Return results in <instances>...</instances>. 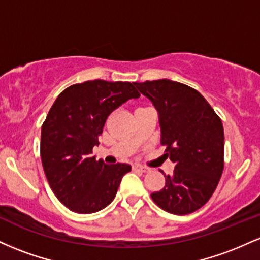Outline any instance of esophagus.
<instances>
[{
    "label": "esophagus",
    "mask_w": 260,
    "mask_h": 260,
    "mask_svg": "<svg viewBox=\"0 0 260 260\" xmlns=\"http://www.w3.org/2000/svg\"><path fill=\"white\" fill-rule=\"evenodd\" d=\"M133 170L134 171H139V172H148L149 169L144 168V166L142 165H133Z\"/></svg>",
    "instance_id": "34e87169"
}]
</instances>
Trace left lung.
I'll return each instance as SVG.
<instances>
[{"label": "left lung", "instance_id": "8db88e82", "mask_svg": "<svg viewBox=\"0 0 260 260\" xmlns=\"http://www.w3.org/2000/svg\"><path fill=\"white\" fill-rule=\"evenodd\" d=\"M159 112L161 144L174 175L151 193L157 207L176 215L198 210L216 189L223 170V127L204 96L170 79L133 83Z\"/></svg>", "mask_w": 260, "mask_h": 260}]
</instances>
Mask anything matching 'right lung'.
Returning a JSON list of instances; mask_svg holds the SVG:
<instances>
[{"mask_svg": "<svg viewBox=\"0 0 260 260\" xmlns=\"http://www.w3.org/2000/svg\"><path fill=\"white\" fill-rule=\"evenodd\" d=\"M140 94L129 82L95 79L58 95L41 127V162L52 192L70 210L91 214L113 201L127 164L106 165L91 156L106 118Z\"/></svg>", "mask_w": 260, "mask_h": 260, "instance_id": "1", "label": "right lung"}]
</instances>
